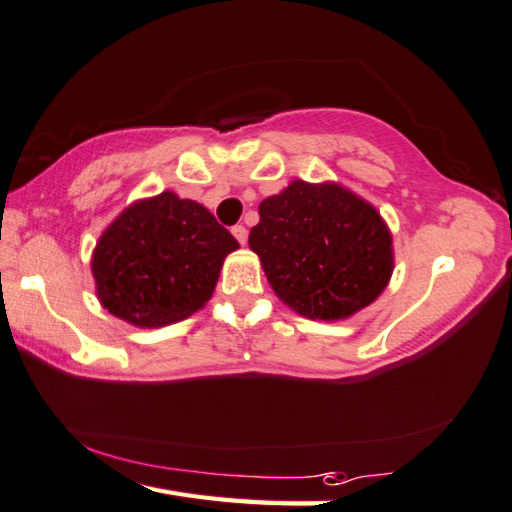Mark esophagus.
I'll use <instances>...</instances> for the list:
<instances>
[{
  "mask_svg": "<svg viewBox=\"0 0 512 512\" xmlns=\"http://www.w3.org/2000/svg\"><path fill=\"white\" fill-rule=\"evenodd\" d=\"M232 235H235V239L239 241L241 246H244L246 241H248V230H246L244 226H235V228H232Z\"/></svg>",
  "mask_w": 512,
  "mask_h": 512,
  "instance_id": "34e87169",
  "label": "esophagus"
}]
</instances>
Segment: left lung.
Wrapping results in <instances>:
<instances>
[{
	"label": "left lung",
	"mask_w": 512,
	"mask_h": 512,
	"mask_svg": "<svg viewBox=\"0 0 512 512\" xmlns=\"http://www.w3.org/2000/svg\"><path fill=\"white\" fill-rule=\"evenodd\" d=\"M248 246L275 295L311 320H345L385 291L392 232L380 212L338 183L293 181L259 203Z\"/></svg>",
	"instance_id": "1"
}]
</instances>
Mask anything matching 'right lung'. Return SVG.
Returning <instances> with one entry per match:
<instances>
[{"label": "right lung", "instance_id": "right-lung-1", "mask_svg": "<svg viewBox=\"0 0 512 512\" xmlns=\"http://www.w3.org/2000/svg\"><path fill=\"white\" fill-rule=\"evenodd\" d=\"M237 248L208 208L165 190L132 203L100 235L91 257L96 295L134 327H167L206 306Z\"/></svg>", "mask_w": 512, "mask_h": 512}]
</instances>
